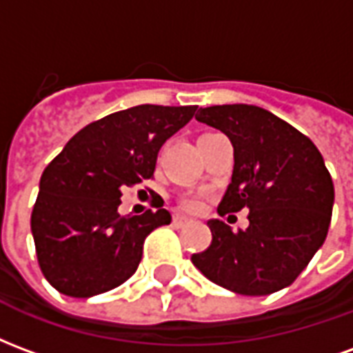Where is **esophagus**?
Instances as JSON below:
<instances>
[{"instance_id":"1","label":"esophagus","mask_w":353,"mask_h":353,"mask_svg":"<svg viewBox=\"0 0 353 353\" xmlns=\"http://www.w3.org/2000/svg\"><path fill=\"white\" fill-rule=\"evenodd\" d=\"M172 221H174V225H176L177 229H181V227H185L187 223H191V219H189V217H185V215H174V219H172Z\"/></svg>"}]
</instances>
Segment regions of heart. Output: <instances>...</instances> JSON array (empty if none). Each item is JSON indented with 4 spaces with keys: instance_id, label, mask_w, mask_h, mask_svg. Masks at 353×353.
I'll use <instances>...</instances> for the list:
<instances>
[{
    "instance_id": "1",
    "label": "heart",
    "mask_w": 353,
    "mask_h": 353,
    "mask_svg": "<svg viewBox=\"0 0 353 353\" xmlns=\"http://www.w3.org/2000/svg\"><path fill=\"white\" fill-rule=\"evenodd\" d=\"M181 208L187 210V212L196 214V212H200L204 208V199L200 194H196V192H189V194H185L183 199H181Z\"/></svg>"
}]
</instances>
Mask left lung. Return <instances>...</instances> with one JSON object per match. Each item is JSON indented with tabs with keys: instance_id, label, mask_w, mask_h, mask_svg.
<instances>
[{
	"instance_id": "left-lung-1",
	"label": "left lung",
	"mask_w": 353,
	"mask_h": 353,
	"mask_svg": "<svg viewBox=\"0 0 353 353\" xmlns=\"http://www.w3.org/2000/svg\"><path fill=\"white\" fill-rule=\"evenodd\" d=\"M196 121L221 130L234 149L232 179L219 215L250 210V227L208 221L212 244L192 265L238 295L261 296L288 288L323 245L334 202L333 179L318 147L257 105L200 108Z\"/></svg>"
}]
</instances>
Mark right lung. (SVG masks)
Returning a JSON list of instances; mask_svg holds the SVG:
<instances>
[{
    "mask_svg": "<svg viewBox=\"0 0 353 353\" xmlns=\"http://www.w3.org/2000/svg\"><path fill=\"white\" fill-rule=\"evenodd\" d=\"M196 105H136L90 123L45 168L32 212L37 261L52 288L88 299L136 272L147 234L168 225V210L121 215L124 187L153 176L164 141Z\"/></svg>",
    "mask_w": 353,
    "mask_h": 353,
    "instance_id": "right-lung-1",
    "label": "right lung"
}]
</instances>
